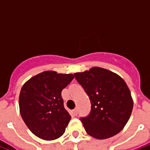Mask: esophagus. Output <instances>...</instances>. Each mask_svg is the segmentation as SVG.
<instances>
[{
  "instance_id": "34e87169",
  "label": "esophagus",
  "mask_w": 150,
  "mask_h": 150,
  "mask_svg": "<svg viewBox=\"0 0 150 150\" xmlns=\"http://www.w3.org/2000/svg\"><path fill=\"white\" fill-rule=\"evenodd\" d=\"M73 114H74L75 116H76V115L78 114V110H77V108H75V109L73 110Z\"/></svg>"
}]
</instances>
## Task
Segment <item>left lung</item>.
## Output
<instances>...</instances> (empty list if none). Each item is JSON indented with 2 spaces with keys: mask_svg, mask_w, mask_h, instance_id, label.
Wrapping results in <instances>:
<instances>
[{
  "mask_svg": "<svg viewBox=\"0 0 150 150\" xmlns=\"http://www.w3.org/2000/svg\"><path fill=\"white\" fill-rule=\"evenodd\" d=\"M74 75L91 101L90 114L80 118L87 133L103 140L120 132L133 108L125 81L116 73L98 67Z\"/></svg>",
  "mask_w": 150,
  "mask_h": 150,
  "instance_id": "8db88e82",
  "label": "left lung"
}]
</instances>
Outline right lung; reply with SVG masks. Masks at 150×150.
Returning <instances> with one entry per match:
<instances>
[{"label": "right lung", "mask_w": 150, "mask_h": 150, "mask_svg": "<svg viewBox=\"0 0 150 150\" xmlns=\"http://www.w3.org/2000/svg\"><path fill=\"white\" fill-rule=\"evenodd\" d=\"M74 79L72 74L46 71L22 86L19 108L22 119L38 137L52 141L64 133L71 116L63 106L61 92Z\"/></svg>", "instance_id": "1"}]
</instances>
